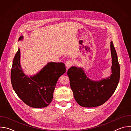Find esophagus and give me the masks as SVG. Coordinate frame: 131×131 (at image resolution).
I'll return each mask as SVG.
<instances>
[{
	"label": "esophagus",
	"instance_id": "34e87169",
	"mask_svg": "<svg viewBox=\"0 0 131 131\" xmlns=\"http://www.w3.org/2000/svg\"><path fill=\"white\" fill-rule=\"evenodd\" d=\"M72 65H73V62L71 60H67L65 62V65L67 68H69V67H70Z\"/></svg>",
	"mask_w": 131,
	"mask_h": 131
}]
</instances>
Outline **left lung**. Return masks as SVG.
Segmentation results:
<instances>
[{
	"label": "left lung",
	"mask_w": 131,
	"mask_h": 131,
	"mask_svg": "<svg viewBox=\"0 0 131 131\" xmlns=\"http://www.w3.org/2000/svg\"><path fill=\"white\" fill-rule=\"evenodd\" d=\"M112 57L111 76L99 81L89 79L82 68L75 66L67 71L70 88L77 103L84 107H94L101 106L107 102L114 94L118 86L120 68L117 54L113 41L110 42Z\"/></svg>",
	"instance_id": "8db88e82"
}]
</instances>
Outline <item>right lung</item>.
<instances>
[{"label": "right lung", "instance_id": "obj_1", "mask_svg": "<svg viewBox=\"0 0 131 131\" xmlns=\"http://www.w3.org/2000/svg\"><path fill=\"white\" fill-rule=\"evenodd\" d=\"M22 39L21 36L18 40ZM65 72L64 63L50 62L39 72L29 78L21 67L18 49L13 61L11 81L16 94L25 104L33 108H43L52 102L58 80Z\"/></svg>", "mask_w": 131, "mask_h": 131}]
</instances>
